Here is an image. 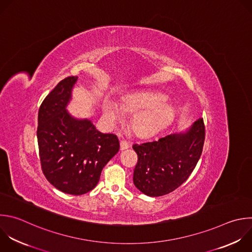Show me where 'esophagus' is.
Here are the masks:
<instances>
[{
  "label": "esophagus",
  "mask_w": 252,
  "mask_h": 252,
  "mask_svg": "<svg viewBox=\"0 0 252 252\" xmlns=\"http://www.w3.org/2000/svg\"><path fill=\"white\" fill-rule=\"evenodd\" d=\"M120 145H121V150H125V149H127L128 148V142L127 141H126V140H122L121 141V143H120Z\"/></svg>",
  "instance_id": "esophagus-1"
}]
</instances>
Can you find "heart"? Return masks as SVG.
I'll return each instance as SVG.
<instances>
[{"instance_id":"1","label":"heart","mask_w":252,"mask_h":252,"mask_svg":"<svg viewBox=\"0 0 252 252\" xmlns=\"http://www.w3.org/2000/svg\"><path fill=\"white\" fill-rule=\"evenodd\" d=\"M105 120L112 126L123 120L125 113H134L131 119L133 131L142 137L150 136L168 125L174 117V109L164 97L148 92H134L119 104L110 97L101 105Z\"/></svg>"}]
</instances>
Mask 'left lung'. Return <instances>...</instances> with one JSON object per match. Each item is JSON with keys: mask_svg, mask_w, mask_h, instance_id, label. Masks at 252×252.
<instances>
[{"mask_svg": "<svg viewBox=\"0 0 252 252\" xmlns=\"http://www.w3.org/2000/svg\"><path fill=\"white\" fill-rule=\"evenodd\" d=\"M205 140L203 119L188 128L151 142L133 144L138 156L133 184L144 195L159 197L182 185L198 163Z\"/></svg>", "mask_w": 252, "mask_h": 252, "instance_id": "left-lung-1", "label": "left lung"}]
</instances>
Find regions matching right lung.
<instances>
[{
	"mask_svg": "<svg viewBox=\"0 0 252 252\" xmlns=\"http://www.w3.org/2000/svg\"><path fill=\"white\" fill-rule=\"evenodd\" d=\"M77 80V76L65 78L46 96L36 132L44 176L59 191L75 196L97 186L105 165L120 149L117 135L102 133L91 120L67 111Z\"/></svg>",
	"mask_w": 252,
	"mask_h": 252,
	"instance_id": "1",
	"label": "right lung"
}]
</instances>
